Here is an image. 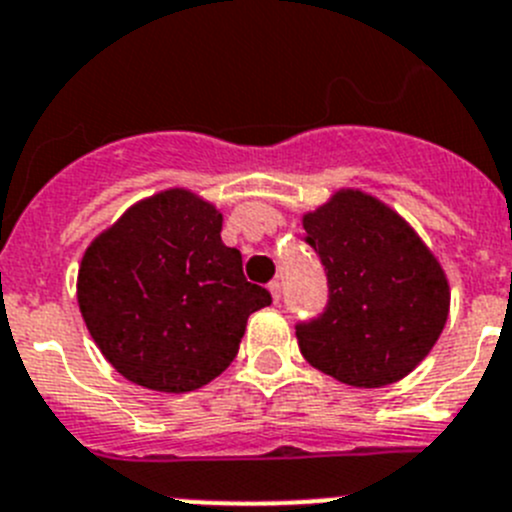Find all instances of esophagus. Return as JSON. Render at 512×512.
I'll list each match as a JSON object with an SVG mask.
<instances>
[{"label": "esophagus", "instance_id": "34e87169", "mask_svg": "<svg viewBox=\"0 0 512 512\" xmlns=\"http://www.w3.org/2000/svg\"><path fill=\"white\" fill-rule=\"evenodd\" d=\"M269 292H271V299H274V302H279V299H281V284H279V281H271V284H269Z\"/></svg>", "mask_w": 512, "mask_h": 512}]
</instances>
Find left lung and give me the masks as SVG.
I'll use <instances>...</instances> for the list:
<instances>
[{"instance_id":"8db88e82","label":"left lung","mask_w":512,"mask_h":512,"mask_svg":"<svg viewBox=\"0 0 512 512\" xmlns=\"http://www.w3.org/2000/svg\"><path fill=\"white\" fill-rule=\"evenodd\" d=\"M302 225L330 287L325 312L297 325L304 360L355 388L406 378L447 325L449 281L437 256L396 210L350 187Z\"/></svg>"}]
</instances>
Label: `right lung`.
Here are the masks:
<instances>
[{
    "mask_svg": "<svg viewBox=\"0 0 512 512\" xmlns=\"http://www.w3.org/2000/svg\"><path fill=\"white\" fill-rule=\"evenodd\" d=\"M220 228L213 203L170 187L131 205L86 248L78 307L126 381L159 393L208 386L236 358L248 317L271 304Z\"/></svg>",
    "mask_w": 512,
    "mask_h": 512,
    "instance_id": "obj_1",
    "label": "right lung"
}]
</instances>
